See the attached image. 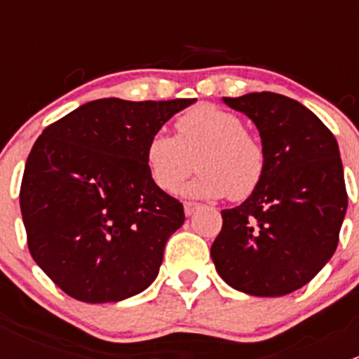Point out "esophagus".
Wrapping results in <instances>:
<instances>
[{
  "label": "esophagus",
  "instance_id": "34e87169",
  "mask_svg": "<svg viewBox=\"0 0 359 359\" xmlns=\"http://www.w3.org/2000/svg\"><path fill=\"white\" fill-rule=\"evenodd\" d=\"M198 208H200V205H198V203H193V201H186V203H184V212H186L187 217L193 215V213L196 212Z\"/></svg>",
  "mask_w": 359,
  "mask_h": 359
}]
</instances>
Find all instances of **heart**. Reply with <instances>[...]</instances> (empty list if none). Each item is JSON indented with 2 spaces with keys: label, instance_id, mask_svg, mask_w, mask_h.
Listing matches in <instances>:
<instances>
[{
  "label": "heart",
  "instance_id": "1",
  "mask_svg": "<svg viewBox=\"0 0 359 359\" xmlns=\"http://www.w3.org/2000/svg\"><path fill=\"white\" fill-rule=\"evenodd\" d=\"M177 135L158 130L146 144V165L159 189L173 193L193 172L194 159L200 170L184 186L187 198L243 201L262 184L267 154L262 142L245 130L243 119L213 104L186 111L175 123Z\"/></svg>",
  "mask_w": 359,
  "mask_h": 359
}]
</instances>
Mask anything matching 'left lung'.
Masks as SVG:
<instances>
[{
	"label": "left lung",
	"instance_id": "8db88e82",
	"mask_svg": "<svg viewBox=\"0 0 359 359\" xmlns=\"http://www.w3.org/2000/svg\"><path fill=\"white\" fill-rule=\"evenodd\" d=\"M222 100L255 123L267 170L252 196L222 210L210 255L229 287L287 295L309 283L339 245L347 210L339 146L314 112L280 93Z\"/></svg>",
	"mask_w": 359,
	"mask_h": 359
}]
</instances>
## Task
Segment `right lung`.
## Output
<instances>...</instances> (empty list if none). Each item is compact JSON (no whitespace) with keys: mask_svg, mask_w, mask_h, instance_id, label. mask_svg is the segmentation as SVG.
Segmentation results:
<instances>
[{"mask_svg":"<svg viewBox=\"0 0 359 359\" xmlns=\"http://www.w3.org/2000/svg\"><path fill=\"white\" fill-rule=\"evenodd\" d=\"M194 100H92L38 137L20 212L32 259L69 297L118 302L156 280L166 241L186 217L151 179L146 144Z\"/></svg>","mask_w":359,"mask_h":359,"instance_id":"1","label":"right lung"}]
</instances>
